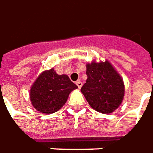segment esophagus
I'll return each instance as SVG.
<instances>
[{"mask_svg":"<svg viewBox=\"0 0 153 153\" xmlns=\"http://www.w3.org/2000/svg\"><path fill=\"white\" fill-rule=\"evenodd\" d=\"M76 85L79 89H80V88L82 87V85H83V84H82V82L80 81V80H78V81L76 82Z\"/></svg>","mask_w":153,"mask_h":153,"instance_id":"esophagus-1","label":"esophagus"}]
</instances>
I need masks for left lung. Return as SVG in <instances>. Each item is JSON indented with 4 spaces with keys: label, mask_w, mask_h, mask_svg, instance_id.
Masks as SVG:
<instances>
[{
    "label": "left lung",
    "mask_w": 153,
    "mask_h": 153,
    "mask_svg": "<svg viewBox=\"0 0 153 153\" xmlns=\"http://www.w3.org/2000/svg\"><path fill=\"white\" fill-rule=\"evenodd\" d=\"M86 75V82L82 86L81 92L90 106L99 113L114 112L124 99L122 77L108 60L87 63Z\"/></svg>",
    "instance_id": "1"
}]
</instances>
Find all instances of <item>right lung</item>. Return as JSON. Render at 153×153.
Instances as JSON below:
<instances>
[{
    "label": "right lung",
    "instance_id": "obj_1",
    "mask_svg": "<svg viewBox=\"0 0 153 153\" xmlns=\"http://www.w3.org/2000/svg\"><path fill=\"white\" fill-rule=\"evenodd\" d=\"M78 86L66 74H57L51 68L42 72L30 88V101L37 111L51 114L66 103L72 91Z\"/></svg>",
    "mask_w": 153,
    "mask_h": 153
}]
</instances>
